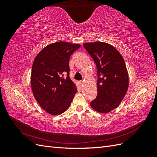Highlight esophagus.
Listing matches in <instances>:
<instances>
[{
    "label": "esophagus",
    "mask_w": 157,
    "mask_h": 157,
    "mask_svg": "<svg viewBox=\"0 0 157 157\" xmlns=\"http://www.w3.org/2000/svg\"><path fill=\"white\" fill-rule=\"evenodd\" d=\"M84 84V81H82V80H81V81H79V84L80 85V86H82Z\"/></svg>",
    "instance_id": "obj_1"
}]
</instances>
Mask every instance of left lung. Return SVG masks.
I'll list each match as a JSON object with an SVG mask.
<instances>
[{"label":"left lung","instance_id":"obj_1","mask_svg":"<svg viewBox=\"0 0 157 157\" xmlns=\"http://www.w3.org/2000/svg\"><path fill=\"white\" fill-rule=\"evenodd\" d=\"M98 69V96L90 103L95 111L106 114L119 106L129 86L125 61L115 47L103 42L83 44Z\"/></svg>","mask_w":157,"mask_h":157}]
</instances>
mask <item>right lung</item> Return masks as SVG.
Here are the masks:
<instances>
[{"label":"right lung","mask_w":157,"mask_h":157,"mask_svg":"<svg viewBox=\"0 0 157 157\" xmlns=\"http://www.w3.org/2000/svg\"><path fill=\"white\" fill-rule=\"evenodd\" d=\"M80 44L56 42L47 45L37 54L33 63L31 84L40 106L52 115L67 111L75 94L76 84L70 78L69 58ZM67 74L65 78L64 75Z\"/></svg>","instance_id":"1"}]
</instances>
